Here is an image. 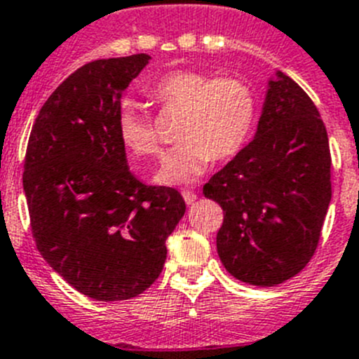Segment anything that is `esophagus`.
Returning <instances> with one entry per match:
<instances>
[{"label": "esophagus", "mask_w": 359, "mask_h": 359, "mask_svg": "<svg viewBox=\"0 0 359 359\" xmlns=\"http://www.w3.org/2000/svg\"><path fill=\"white\" fill-rule=\"evenodd\" d=\"M183 199H185L187 205H194L197 199V194L196 192H190V190H183Z\"/></svg>", "instance_id": "esophagus-1"}]
</instances>
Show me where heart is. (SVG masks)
I'll use <instances>...</instances> for the list:
<instances>
[{
    "mask_svg": "<svg viewBox=\"0 0 359 359\" xmlns=\"http://www.w3.org/2000/svg\"><path fill=\"white\" fill-rule=\"evenodd\" d=\"M151 100L165 110L183 111L177 126L180 146L165 154L154 182L158 185H190L213 160H229L244 149L255 130L258 104L255 92L242 80L213 78L199 71H172L149 88ZM117 135L133 156L160 153L153 123L133 107L117 117Z\"/></svg>",
    "mask_w": 359,
    "mask_h": 359,
    "instance_id": "heart-1",
    "label": "heart"
}]
</instances>
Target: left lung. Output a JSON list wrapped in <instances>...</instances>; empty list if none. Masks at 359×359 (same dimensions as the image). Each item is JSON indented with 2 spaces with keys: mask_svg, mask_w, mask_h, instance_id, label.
<instances>
[{
  "mask_svg": "<svg viewBox=\"0 0 359 359\" xmlns=\"http://www.w3.org/2000/svg\"><path fill=\"white\" fill-rule=\"evenodd\" d=\"M203 194L224 210L217 252L233 278L276 287L306 267L331 203V154L317 107L290 76L269 80L255 139Z\"/></svg>",
  "mask_w": 359,
  "mask_h": 359,
  "instance_id": "obj_1",
  "label": "left lung"
}]
</instances>
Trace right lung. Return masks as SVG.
<instances>
[{"instance_id":"add662e5","label":"right lung","mask_w":359,"mask_h":359,"mask_svg":"<svg viewBox=\"0 0 359 359\" xmlns=\"http://www.w3.org/2000/svg\"><path fill=\"white\" fill-rule=\"evenodd\" d=\"M149 60L140 53L85 64L48 97L29 133L22 189L35 244L53 271L96 301L149 288L185 215L177 190L131 174L117 135L123 92Z\"/></svg>"}]
</instances>
